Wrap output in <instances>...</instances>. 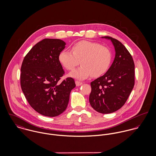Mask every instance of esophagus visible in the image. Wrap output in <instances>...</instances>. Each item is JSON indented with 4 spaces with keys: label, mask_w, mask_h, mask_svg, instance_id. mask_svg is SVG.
<instances>
[{
    "label": "esophagus",
    "mask_w": 156,
    "mask_h": 156,
    "mask_svg": "<svg viewBox=\"0 0 156 156\" xmlns=\"http://www.w3.org/2000/svg\"><path fill=\"white\" fill-rule=\"evenodd\" d=\"M75 83H76V86H80V85H82V83H83L82 82H79V81H78V80H76V81H75Z\"/></svg>",
    "instance_id": "obj_1"
}]
</instances>
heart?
Here are the masks:
<instances>
[{
	"mask_svg": "<svg viewBox=\"0 0 156 156\" xmlns=\"http://www.w3.org/2000/svg\"><path fill=\"white\" fill-rule=\"evenodd\" d=\"M71 51H61L59 60L69 71L73 70L80 63L81 67L70 74L78 79H85L90 76L99 77L108 70L111 64V50L98 43L80 41L73 45Z\"/></svg>",
	"mask_w": 156,
	"mask_h": 156,
	"instance_id": "1",
	"label": "heart"
}]
</instances>
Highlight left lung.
<instances>
[{
  "label": "left lung",
  "instance_id": "1",
  "mask_svg": "<svg viewBox=\"0 0 156 156\" xmlns=\"http://www.w3.org/2000/svg\"><path fill=\"white\" fill-rule=\"evenodd\" d=\"M115 57L111 66L103 76L90 83L89 103L96 111L106 114L116 111L127 100L134 85L133 59L120 41L111 37Z\"/></svg>",
  "mask_w": 156,
  "mask_h": 156
}]
</instances>
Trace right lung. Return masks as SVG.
Masks as SVG:
<instances>
[{
    "mask_svg": "<svg viewBox=\"0 0 156 156\" xmlns=\"http://www.w3.org/2000/svg\"><path fill=\"white\" fill-rule=\"evenodd\" d=\"M66 43L59 39L45 38L35 45L24 58L21 67L20 85L30 106L49 117L66 111L74 80L67 77L59 60Z\"/></svg>",
    "mask_w": 156,
    "mask_h": 156,
    "instance_id": "1",
    "label": "right lung"
}]
</instances>
